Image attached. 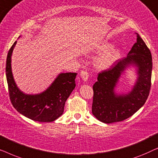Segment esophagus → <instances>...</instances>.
I'll return each mask as SVG.
<instances>
[{"mask_svg":"<svg viewBox=\"0 0 158 158\" xmlns=\"http://www.w3.org/2000/svg\"><path fill=\"white\" fill-rule=\"evenodd\" d=\"M81 77L84 81H87L88 79V73L85 70H82L81 72Z\"/></svg>","mask_w":158,"mask_h":158,"instance_id":"1","label":"esophagus"}]
</instances>
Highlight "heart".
I'll return each mask as SVG.
<instances>
[{"label":"heart","instance_id":"obj_1","mask_svg":"<svg viewBox=\"0 0 158 158\" xmlns=\"http://www.w3.org/2000/svg\"><path fill=\"white\" fill-rule=\"evenodd\" d=\"M109 44L104 43L101 44L98 49L99 50L102 51L109 48ZM119 55V49L116 47H111L97 58L95 62V65L99 70H106V69L109 68L117 60Z\"/></svg>","mask_w":158,"mask_h":158}]
</instances>
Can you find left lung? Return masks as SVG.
<instances>
[{"mask_svg": "<svg viewBox=\"0 0 158 158\" xmlns=\"http://www.w3.org/2000/svg\"><path fill=\"white\" fill-rule=\"evenodd\" d=\"M152 60L150 49L137 34V42L131 47L127 57L98 73V81L93 86L92 104V113L97 119L106 124L122 122L132 116L144 104L151 87ZM130 65L138 68L136 83L128 94H116L114 89L118 79Z\"/></svg>", "mask_w": 158, "mask_h": 158, "instance_id": "left-lung-1", "label": "left lung"}]
</instances>
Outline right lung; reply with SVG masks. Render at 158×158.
Here are the masks:
<instances>
[{"label":"right lung","mask_w":158,"mask_h":158,"mask_svg":"<svg viewBox=\"0 0 158 158\" xmlns=\"http://www.w3.org/2000/svg\"><path fill=\"white\" fill-rule=\"evenodd\" d=\"M16 44V41L8 51L6 67L8 92L13 106L31 120L40 122H53L63 114L65 101L75 87L77 73H60L52 85L41 94H23L17 87L12 74L11 55Z\"/></svg>","instance_id":"add662e5"}]
</instances>
